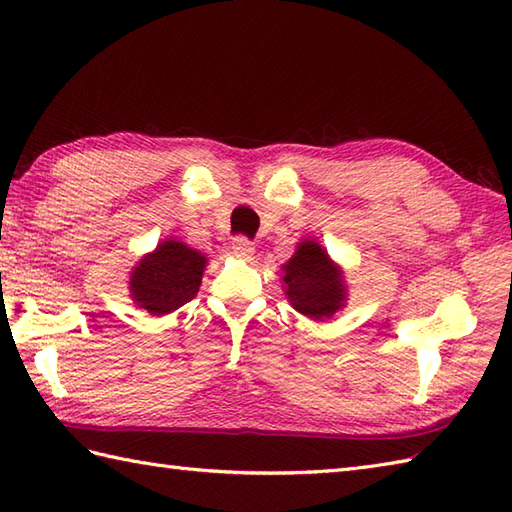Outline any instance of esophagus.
Returning a JSON list of instances; mask_svg holds the SVG:
<instances>
[{
  "label": "esophagus",
  "mask_w": 512,
  "mask_h": 512,
  "mask_svg": "<svg viewBox=\"0 0 512 512\" xmlns=\"http://www.w3.org/2000/svg\"><path fill=\"white\" fill-rule=\"evenodd\" d=\"M233 255L239 259H250L255 255V244L248 237H235L233 239Z\"/></svg>",
  "instance_id": "esophagus-1"
}]
</instances>
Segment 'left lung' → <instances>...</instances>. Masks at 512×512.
Instances as JSON below:
<instances>
[{
  "label": "left lung",
  "mask_w": 512,
  "mask_h": 512,
  "mask_svg": "<svg viewBox=\"0 0 512 512\" xmlns=\"http://www.w3.org/2000/svg\"><path fill=\"white\" fill-rule=\"evenodd\" d=\"M281 270L286 297L301 314L321 321L343 308L347 297L345 277L314 239H303Z\"/></svg>",
  "instance_id": "8db88e82"
}]
</instances>
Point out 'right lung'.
<instances>
[{"label":"right lung","instance_id":"right-lung-1","mask_svg":"<svg viewBox=\"0 0 512 512\" xmlns=\"http://www.w3.org/2000/svg\"><path fill=\"white\" fill-rule=\"evenodd\" d=\"M206 257L187 244L167 239L132 270L129 290L138 308L149 314H169L198 295Z\"/></svg>","mask_w":512,"mask_h":512}]
</instances>
